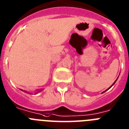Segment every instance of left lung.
I'll list each match as a JSON object with an SVG mask.
<instances>
[{"label": "left lung", "mask_w": 129, "mask_h": 129, "mask_svg": "<svg viewBox=\"0 0 129 129\" xmlns=\"http://www.w3.org/2000/svg\"><path fill=\"white\" fill-rule=\"evenodd\" d=\"M118 77H119V76H118V78H117V79H116V81H114V83H113V84H112V85H111V86H110V87H109V88H108V89H106V91H107V90H108V89H109V88H111L112 86H113V85H114V84H115V82H116V81H117V80H118ZM105 91H104V92H103V93H104V92H105Z\"/></svg>", "instance_id": "left-lung-1"}]
</instances>
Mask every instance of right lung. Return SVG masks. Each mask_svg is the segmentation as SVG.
Segmentation results:
<instances>
[{
  "instance_id": "right-lung-1",
  "label": "right lung",
  "mask_w": 129,
  "mask_h": 129,
  "mask_svg": "<svg viewBox=\"0 0 129 129\" xmlns=\"http://www.w3.org/2000/svg\"><path fill=\"white\" fill-rule=\"evenodd\" d=\"M20 90L23 91V90H22V89H20ZM42 91V90H41H41H39L38 91H37V92H36V93H38V92H40V91ZM25 92H26V93H27V91H25ZM29 93V94H30V93Z\"/></svg>"
}]
</instances>
